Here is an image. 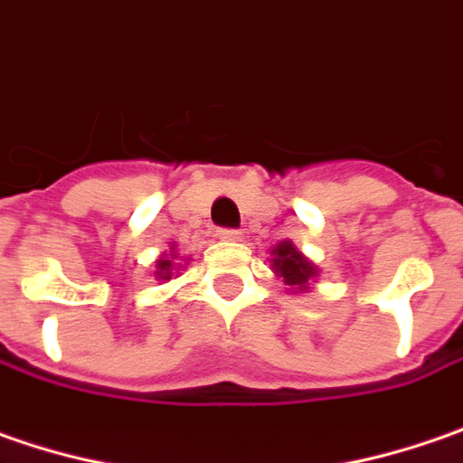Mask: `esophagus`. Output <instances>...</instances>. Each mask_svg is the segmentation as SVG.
<instances>
[{"label":"esophagus","instance_id":"34e87169","mask_svg":"<svg viewBox=\"0 0 463 463\" xmlns=\"http://www.w3.org/2000/svg\"><path fill=\"white\" fill-rule=\"evenodd\" d=\"M217 235H220L222 241H238V238H241V231H235V228H220Z\"/></svg>","mask_w":463,"mask_h":463}]
</instances>
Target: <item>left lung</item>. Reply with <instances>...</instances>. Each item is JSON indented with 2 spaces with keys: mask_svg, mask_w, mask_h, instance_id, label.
Segmentation results:
<instances>
[{
  "mask_svg": "<svg viewBox=\"0 0 463 463\" xmlns=\"http://www.w3.org/2000/svg\"><path fill=\"white\" fill-rule=\"evenodd\" d=\"M271 253H274V271L279 277H285L288 285L303 288L311 277H316V267L292 246L290 241H282Z\"/></svg>",
  "mask_w": 463,
  "mask_h": 463,
  "instance_id": "left-lung-1",
  "label": "left lung"
}]
</instances>
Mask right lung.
<instances>
[{"label": "right lung", "mask_w": 463, "mask_h": 463, "mask_svg": "<svg viewBox=\"0 0 463 463\" xmlns=\"http://www.w3.org/2000/svg\"><path fill=\"white\" fill-rule=\"evenodd\" d=\"M171 267H173V261H171V256H163L160 261H157V274L163 277V279H171Z\"/></svg>", "instance_id": "right-lung-1"}]
</instances>
